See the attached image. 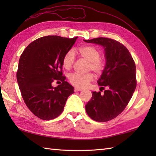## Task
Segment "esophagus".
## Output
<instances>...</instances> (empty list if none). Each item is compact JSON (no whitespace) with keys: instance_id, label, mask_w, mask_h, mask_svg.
<instances>
[{"instance_id":"esophagus-1","label":"esophagus","mask_w":156,"mask_h":156,"mask_svg":"<svg viewBox=\"0 0 156 156\" xmlns=\"http://www.w3.org/2000/svg\"><path fill=\"white\" fill-rule=\"evenodd\" d=\"M81 90H82V89L78 88H74V91H75V92H77V91H81Z\"/></svg>"}]
</instances>
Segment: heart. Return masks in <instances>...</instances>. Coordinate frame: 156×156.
<instances>
[{"label":"heart","mask_w":156,"mask_h":156,"mask_svg":"<svg viewBox=\"0 0 156 156\" xmlns=\"http://www.w3.org/2000/svg\"><path fill=\"white\" fill-rule=\"evenodd\" d=\"M76 51L82 58L89 62L88 70L93 71L97 75H101L105 69V62L100 58L101 52L98 48L92 45H85L79 48ZM74 51L69 50L64 54L62 58V64L66 69H70L74 64ZM69 81L74 87L80 88L87 87L90 82L94 80L92 73L80 74L72 73L69 75Z\"/></svg>","instance_id":"b5f03b06"}]
</instances>
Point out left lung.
Instances as JSON below:
<instances>
[{
    "label": "left lung",
    "instance_id": "left-lung-1",
    "mask_svg": "<svg viewBox=\"0 0 156 156\" xmlns=\"http://www.w3.org/2000/svg\"><path fill=\"white\" fill-rule=\"evenodd\" d=\"M84 41L103 46L107 59L105 71L97 81L101 92H92L86 111L95 121H108L124 111L133 94L137 86L135 62L127 48L115 39L98 37ZM102 90L105 91L101 94Z\"/></svg>",
    "mask_w": 156,
    "mask_h": 156
}]
</instances>
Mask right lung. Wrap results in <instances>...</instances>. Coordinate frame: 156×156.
I'll return each mask as SVG.
<instances>
[{"label": "right lung", "mask_w": 156, "mask_h": 156, "mask_svg": "<svg viewBox=\"0 0 156 156\" xmlns=\"http://www.w3.org/2000/svg\"><path fill=\"white\" fill-rule=\"evenodd\" d=\"M77 38L44 36L29 44L20 57L16 79L21 96L32 113L43 120L61 115L74 92L62 75V58ZM54 81L60 83L58 87H52Z\"/></svg>", "instance_id": "add662e5"}]
</instances>
